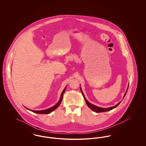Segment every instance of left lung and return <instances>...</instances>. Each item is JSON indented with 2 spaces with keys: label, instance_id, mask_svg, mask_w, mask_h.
I'll return each instance as SVG.
<instances>
[{
  "label": "left lung",
  "instance_id": "left-lung-1",
  "mask_svg": "<svg viewBox=\"0 0 146 146\" xmlns=\"http://www.w3.org/2000/svg\"><path fill=\"white\" fill-rule=\"evenodd\" d=\"M129 85H128V86H127V90L126 91V92H125V94H124V97H123V98H124V97H125V95H126V92H127V91L128 88H129ZM80 91H81V92H82V94H83V95L84 97V99H85V102H86V104H87V106H88L90 108L91 110H92L93 111H95V112H97V113L105 112V111H111V110H113V109H114V108H116V107L118 106V105L120 104V102H121H121H119L118 104H116L115 106H113V107H108V108H101V107H97L96 106H95V105H94V104H90V102H89L86 100V98H85V96H84V95L83 92V91L82 90L81 86H80Z\"/></svg>",
  "mask_w": 146,
  "mask_h": 146
}]
</instances>
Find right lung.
Instances as JSON below:
<instances>
[{
    "instance_id": "right-lung-1",
    "label": "right lung",
    "mask_w": 146,
    "mask_h": 146,
    "mask_svg": "<svg viewBox=\"0 0 146 146\" xmlns=\"http://www.w3.org/2000/svg\"><path fill=\"white\" fill-rule=\"evenodd\" d=\"M66 86L65 87V88L63 89L62 93H61V97L59 100V101H58V102L54 105L53 107H51V108H49L48 109H46V110H41V111H35V110H29L27 108L25 107L26 109H27L28 110L31 111H33L34 113H38V114H49L51 112H52V111H54V110H55L56 109L60 106V104H61V102L62 100L63 96V94L64 92V91L66 90Z\"/></svg>"
}]
</instances>
